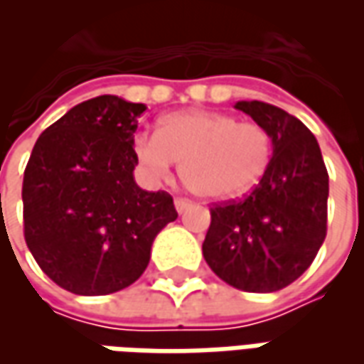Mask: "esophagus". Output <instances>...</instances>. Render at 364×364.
Segmentation results:
<instances>
[{
	"label": "esophagus",
	"instance_id": "esophagus-1",
	"mask_svg": "<svg viewBox=\"0 0 364 364\" xmlns=\"http://www.w3.org/2000/svg\"><path fill=\"white\" fill-rule=\"evenodd\" d=\"M191 205H193V203H191V200H187V198H175V210H177L179 214L185 213V210H187Z\"/></svg>",
	"mask_w": 364,
	"mask_h": 364
}]
</instances>
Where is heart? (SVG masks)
Masks as SVG:
<instances>
[{
  "instance_id": "heart-1",
  "label": "heart",
  "mask_w": 364,
  "mask_h": 364,
  "mask_svg": "<svg viewBox=\"0 0 364 364\" xmlns=\"http://www.w3.org/2000/svg\"><path fill=\"white\" fill-rule=\"evenodd\" d=\"M132 151L154 181L166 179L175 161H183V181L193 193L206 200H232L261 181L273 158V140L257 122L189 109L161 117L156 134H136Z\"/></svg>"
}]
</instances>
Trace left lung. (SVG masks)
<instances>
[{
    "label": "left lung",
    "instance_id": "8db88e82",
    "mask_svg": "<svg viewBox=\"0 0 364 364\" xmlns=\"http://www.w3.org/2000/svg\"><path fill=\"white\" fill-rule=\"evenodd\" d=\"M236 109L267 128L273 158L247 197L210 208L203 255L230 287L274 292L312 265L326 240L328 169L296 117L261 101H237Z\"/></svg>",
    "mask_w": 364,
    "mask_h": 364
}]
</instances>
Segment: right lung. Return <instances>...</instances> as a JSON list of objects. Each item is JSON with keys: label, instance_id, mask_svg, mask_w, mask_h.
<instances>
[{"label": "right lung", "instance_id": "right-lung-1", "mask_svg": "<svg viewBox=\"0 0 364 364\" xmlns=\"http://www.w3.org/2000/svg\"><path fill=\"white\" fill-rule=\"evenodd\" d=\"M146 105L99 95L38 136L23 177L25 242L62 289L101 296L130 287L151 244L177 218L166 191L134 181L132 151Z\"/></svg>", "mask_w": 364, "mask_h": 364}]
</instances>
